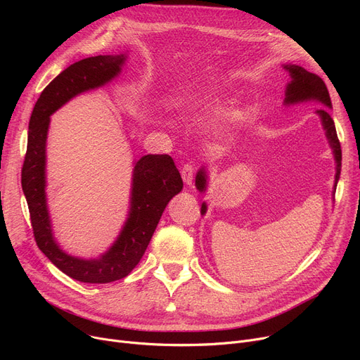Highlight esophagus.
Wrapping results in <instances>:
<instances>
[{"label":"esophagus","mask_w":360,"mask_h":360,"mask_svg":"<svg viewBox=\"0 0 360 360\" xmlns=\"http://www.w3.org/2000/svg\"><path fill=\"white\" fill-rule=\"evenodd\" d=\"M181 175H182V181L186 185H191L193 179H194V167L191 165H185L181 170Z\"/></svg>","instance_id":"34e87169"}]
</instances>
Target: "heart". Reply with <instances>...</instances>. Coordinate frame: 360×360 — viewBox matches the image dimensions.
I'll return each mask as SVG.
<instances>
[{
	"instance_id": "1",
	"label": "heart",
	"mask_w": 360,
	"mask_h": 360,
	"mask_svg": "<svg viewBox=\"0 0 360 360\" xmlns=\"http://www.w3.org/2000/svg\"><path fill=\"white\" fill-rule=\"evenodd\" d=\"M210 103H212V94L205 93L201 99H198V102H197V108L204 109L207 105H210Z\"/></svg>"
}]
</instances>
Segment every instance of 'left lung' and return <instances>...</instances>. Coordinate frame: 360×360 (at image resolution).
<instances>
[{
    "label": "left lung",
    "instance_id": "left-lung-1",
    "mask_svg": "<svg viewBox=\"0 0 360 360\" xmlns=\"http://www.w3.org/2000/svg\"><path fill=\"white\" fill-rule=\"evenodd\" d=\"M289 75H290V82L286 86V98H285V105H296V103H304V102H318L321 105H324V109H316V115L321 120V124H323V128L326 131V137L330 143V147L333 150V156L335 160V178H334V191L337 188V182L340 179V172H342V147H340V141L337 139V131L334 121L330 115V109H331V99L327 90L326 83L321 80L316 74H312L307 71L304 67H299L295 64H288L283 65ZM207 184H209V172H207V167L201 166V169L197 172L195 176V186L200 193H205L207 190ZM207 212V205L205 202L201 204V214H205Z\"/></svg>",
    "mask_w": 360,
    "mask_h": 360
}]
</instances>
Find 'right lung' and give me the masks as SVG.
<instances>
[{
	"label": "right lung",
	"mask_w": 360,
	"mask_h": 360,
	"mask_svg": "<svg viewBox=\"0 0 360 360\" xmlns=\"http://www.w3.org/2000/svg\"><path fill=\"white\" fill-rule=\"evenodd\" d=\"M127 53L98 55L74 63L44 89L29 121L22 188L37 247L64 274L83 283H110L128 276L140 262L167 202L182 191L172 158L147 155L134 162L129 212L117 240L98 258L67 254L53 238L46 202V139L51 115L79 94L99 89L121 72Z\"/></svg>",
	"instance_id": "1"
}]
</instances>
